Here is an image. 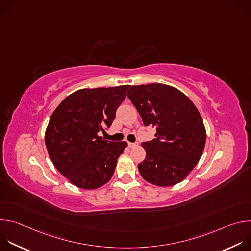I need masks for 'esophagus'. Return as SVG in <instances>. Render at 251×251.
Segmentation results:
<instances>
[{
  "instance_id": "esophagus-1",
  "label": "esophagus",
  "mask_w": 251,
  "mask_h": 251,
  "mask_svg": "<svg viewBox=\"0 0 251 251\" xmlns=\"http://www.w3.org/2000/svg\"><path fill=\"white\" fill-rule=\"evenodd\" d=\"M138 144H136V143H131V142H128V146L130 147V148H134V147H136Z\"/></svg>"
}]
</instances>
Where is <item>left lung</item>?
I'll return each instance as SVG.
<instances>
[{"label": "left lung", "instance_id": "1", "mask_svg": "<svg viewBox=\"0 0 251 251\" xmlns=\"http://www.w3.org/2000/svg\"><path fill=\"white\" fill-rule=\"evenodd\" d=\"M127 96L144 125L157 131L155 139L142 143L146 158L138 165L141 176L158 187L182 182L205 145V128L197 107L182 91L161 83L133 85Z\"/></svg>", "mask_w": 251, "mask_h": 251}]
</instances>
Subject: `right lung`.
<instances>
[{"label":"right lung","mask_w":251,"mask_h":251,"mask_svg":"<svg viewBox=\"0 0 251 251\" xmlns=\"http://www.w3.org/2000/svg\"><path fill=\"white\" fill-rule=\"evenodd\" d=\"M130 85L79 89L64 98L50 116L45 142L49 156L77 188L94 190L112 177L127 142L98 136L110 127Z\"/></svg>","instance_id":"add662e5"}]
</instances>
